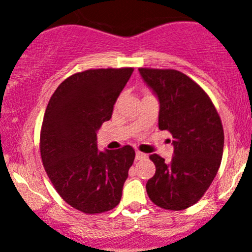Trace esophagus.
I'll use <instances>...</instances> for the list:
<instances>
[{
  "mask_svg": "<svg viewBox=\"0 0 252 252\" xmlns=\"http://www.w3.org/2000/svg\"><path fill=\"white\" fill-rule=\"evenodd\" d=\"M146 157H148V156H146L145 154H143V152H140V151H137V152H135V159H137V160L145 159Z\"/></svg>",
  "mask_w": 252,
  "mask_h": 252,
  "instance_id": "obj_1",
  "label": "esophagus"
}]
</instances>
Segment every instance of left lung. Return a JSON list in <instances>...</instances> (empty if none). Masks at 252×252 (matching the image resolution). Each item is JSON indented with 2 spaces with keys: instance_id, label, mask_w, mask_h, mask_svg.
I'll return each instance as SVG.
<instances>
[{
  "instance_id": "obj_1",
  "label": "left lung",
  "mask_w": 252,
  "mask_h": 252,
  "mask_svg": "<svg viewBox=\"0 0 252 252\" xmlns=\"http://www.w3.org/2000/svg\"><path fill=\"white\" fill-rule=\"evenodd\" d=\"M139 72L159 101L158 127L174 138L170 163L157 154L150 156L156 172L146 191L158 207L186 210L203 196L221 163V120L210 96L185 73L148 67H139Z\"/></svg>"
}]
</instances>
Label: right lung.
I'll return each instance as SVG.
<instances>
[{
  "label": "right lung",
  "mask_w": 252,
  "mask_h": 252,
  "mask_svg": "<svg viewBox=\"0 0 252 252\" xmlns=\"http://www.w3.org/2000/svg\"><path fill=\"white\" fill-rule=\"evenodd\" d=\"M133 67L90 69L62 82L51 96L40 132L45 171L65 202L87 214L119 205L135 152L126 145L98 151L96 132L112 118L113 107Z\"/></svg>",
  "instance_id": "obj_1"
}]
</instances>
